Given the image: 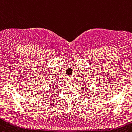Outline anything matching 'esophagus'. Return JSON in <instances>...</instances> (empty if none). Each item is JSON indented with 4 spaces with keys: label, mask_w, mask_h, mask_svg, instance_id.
I'll list each match as a JSON object with an SVG mask.
<instances>
[{
    "label": "esophagus",
    "mask_w": 132,
    "mask_h": 132,
    "mask_svg": "<svg viewBox=\"0 0 132 132\" xmlns=\"http://www.w3.org/2000/svg\"><path fill=\"white\" fill-rule=\"evenodd\" d=\"M71 79H69L68 80H67V82H68V83H70V82H71Z\"/></svg>",
    "instance_id": "34e87169"
}]
</instances>
